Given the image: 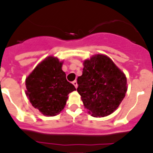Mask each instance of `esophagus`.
I'll list each match as a JSON object with an SVG mask.
<instances>
[{
  "label": "esophagus",
  "instance_id": "obj_1",
  "mask_svg": "<svg viewBox=\"0 0 153 153\" xmlns=\"http://www.w3.org/2000/svg\"><path fill=\"white\" fill-rule=\"evenodd\" d=\"M72 84L74 85L75 88H77V87H78V84H77V81L76 80H74V82H72Z\"/></svg>",
  "mask_w": 153,
  "mask_h": 153
}]
</instances>
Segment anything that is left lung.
<instances>
[{
    "label": "left lung",
    "mask_w": 153,
    "mask_h": 153,
    "mask_svg": "<svg viewBox=\"0 0 153 153\" xmlns=\"http://www.w3.org/2000/svg\"><path fill=\"white\" fill-rule=\"evenodd\" d=\"M77 91L85 108L94 117L108 116L116 110L127 92V79L110 57L97 54L83 63Z\"/></svg>",
    "instance_id": "1"
}]
</instances>
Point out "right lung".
Segmentation results:
<instances>
[{
	"label": "right lung",
	"instance_id": "right-lung-1",
	"mask_svg": "<svg viewBox=\"0 0 153 153\" xmlns=\"http://www.w3.org/2000/svg\"><path fill=\"white\" fill-rule=\"evenodd\" d=\"M63 62L48 57L36 67L25 80V93L33 107L45 116H55L65 108L68 95L76 88L66 79Z\"/></svg>",
	"mask_w": 153,
	"mask_h": 153
}]
</instances>
